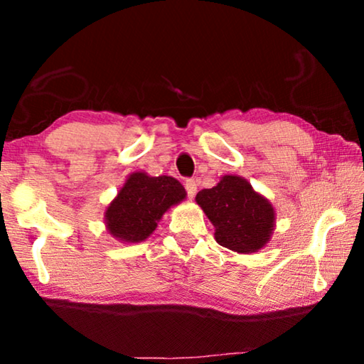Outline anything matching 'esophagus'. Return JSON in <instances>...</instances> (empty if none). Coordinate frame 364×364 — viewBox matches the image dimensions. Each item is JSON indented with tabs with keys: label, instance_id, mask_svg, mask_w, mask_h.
<instances>
[{
	"label": "esophagus",
	"instance_id": "obj_1",
	"mask_svg": "<svg viewBox=\"0 0 364 364\" xmlns=\"http://www.w3.org/2000/svg\"><path fill=\"white\" fill-rule=\"evenodd\" d=\"M183 186H186V191H187V196L188 197H191V198L196 197V193H197V182L193 181V178H188V181H186V183H183Z\"/></svg>",
	"mask_w": 364,
	"mask_h": 364
}]
</instances>
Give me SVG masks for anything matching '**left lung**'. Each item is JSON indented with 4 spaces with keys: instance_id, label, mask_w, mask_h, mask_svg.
<instances>
[{
    "instance_id": "8db88e82",
    "label": "left lung",
    "mask_w": 364,
    "mask_h": 364,
    "mask_svg": "<svg viewBox=\"0 0 364 364\" xmlns=\"http://www.w3.org/2000/svg\"><path fill=\"white\" fill-rule=\"evenodd\" d=\"M196 202L215 227L218 245L248 255L270 243L275 208L247 178L233 173L223 176L215 187L198 192Z\"/></svg>"
}]
</instances>
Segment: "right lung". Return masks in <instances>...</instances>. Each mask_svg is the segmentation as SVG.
<instances>
[{
  "label": "right lung",
  "instance_id": "obj_1",
  "mask_svg": "<svg viewBox=\"0 0 364 364\" xmlns=\"http://www.w3.org/2000/svg\"><path fill=\"white\" fill-rule=\"evenodd\" d=\"M186 197V188L177 178L132 172L104 210L106 230L121 243L144 242L156 230L164 213Z\"/></svg>",
  "mask_w": 364,
  "mask_h": 364
}]
</instances>
